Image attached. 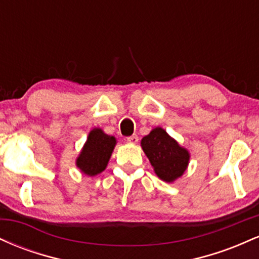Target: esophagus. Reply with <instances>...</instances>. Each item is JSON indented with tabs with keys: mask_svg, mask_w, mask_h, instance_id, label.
Listing matches in <instances>:
<instances>
[{
	"mask_svg": "<svg viewBox=\"0 0 259 259\" xmlns=\"http://www.w3.org/2000/svg\"><path fill=\"white\" fill-rule=\"evenodd\" d=\"M126 141H127V142H130V144H138V141H139V136L136 135V134H134V135L129 136V138L126 139Z\"/></svg>",
	"mask_w": 259,
	"mask_h": 259,
	"instance_id": "34e87169",
	"label": "esophagus"
}]
</instances>
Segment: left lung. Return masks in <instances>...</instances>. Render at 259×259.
Listing matches in <instances>:
<instances>
[{
    "label": "left lung",
    "mask_w": 259,
    "mask_h": 259,
    "mask_svg": "<svg viewBox=\"0 0 259 259\" xmlns=\"http://www.w3.org/2000/svg\"><path fill=\"white\" fill-rule=\"evenodd\" d=\"M141 146L154 171L162 180L170 183L181 177L189 164L190 154L179 146L162 127H156L141 140Z\"/></svg>",
    "instance_id": "obj_1"
}]
</instances>
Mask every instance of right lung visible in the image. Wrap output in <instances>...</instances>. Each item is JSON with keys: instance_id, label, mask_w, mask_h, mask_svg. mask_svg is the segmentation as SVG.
Here are the masks:
<instances>
[{"instance_id": "add662e5", "label": "right lung", "mask_w": 259, "mask_h": 259, "mask_svg": "<svg viewBox=\"0 0 259 259\" xmlns=\"http://www.w3.org/2000/svg\"><path fill=\"white\" fill-rule=\"evenodd\" d=\"M114 146L115 139L113 136L106 135L101 129H94L89 134L88 141L76 159V165L90 177L101 173L106 169Z\"/></svg>"}]
</instances>
